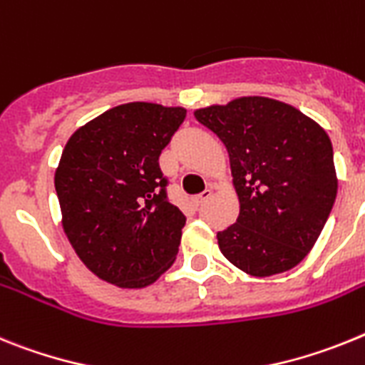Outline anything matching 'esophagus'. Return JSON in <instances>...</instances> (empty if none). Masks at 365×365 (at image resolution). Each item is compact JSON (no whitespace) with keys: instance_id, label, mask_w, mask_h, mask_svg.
I'll return each mask as SVG.
<instances>
[{"instance_id":"obj_1","label":"esophagus","mask_w":365,"mask_h":365,"mask_svg":"<svg viewBox=\"0 0 365 365\" xmlns=\"http://www.w3.org/2000/svg\"><path fill=\"white\" fill-rule=\"evenodd\" d=\"M209 196H211V189H205L204 192H200V195H198V196H195V198H192V204H195V205H200V204H204V202L207 200Z\"/></svg>"}]
</instances>
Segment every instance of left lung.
<instances>
[{"instance_id": "8db88e82", "label": "left lung", "mask_w": 365, "mask_h": 365, "mask_svg": "<svg viewBox=\"0 0 365 365\" xmlns=\"http://www.w3.org/2000/svg\"><path fill=\"white\" fill-rule=\"evenodd\" d=\"M230 156L240 211L218 231L222 255L252 277L292 270L314 248L338 191L327 132L270 97H237L195 110Z\"/></svg>"}]
</instances>
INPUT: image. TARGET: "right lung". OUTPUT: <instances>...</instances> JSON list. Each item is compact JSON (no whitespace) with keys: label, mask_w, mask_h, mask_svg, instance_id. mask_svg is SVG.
<instances>
[{"label":"right lung","mask_w":365,"mask_h":365,"mask_svg":"<svg viewBox=\"0 0 365 365\" xmlns=\"http://www.w3.org/2000/svg\"><path fill=\"white\" fill-rule=\"evenodd\" d=\"M185 108L128 103L68 139L55 170L62 227L84 266L119 288L156 283L178 255L185 217L165 195L160 154Z\"/></svg>","instance_id":"right-lung-1"}]
</instances>
